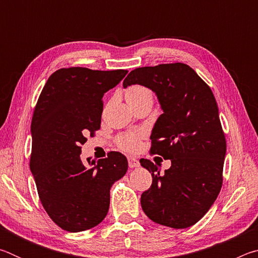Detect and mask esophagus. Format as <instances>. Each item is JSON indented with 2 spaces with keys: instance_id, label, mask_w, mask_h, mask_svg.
I'll return each instance as SVG.
<instances>
[{
  "instance_id": "1",
  "label": "esophagus",
  "mask_w": 258,
  "mask_h": 258,
  "mask_svg": "<svg viewBox=\"0 0 258 258\" xmlns=\"http://www.w3.org/2000/svg\"><path fill=\"white\" fill-rule=\"evenodd\" d=\"M128 166L131 168H135V167H139L140 163L138 159L133 158V157H128Z\"/></svg>"
}]
</instances>
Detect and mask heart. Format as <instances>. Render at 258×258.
I'll return each mask as SVG.
<instances>
[{"label":"heart","instance_id":"b5f03b06","mask_svg":"<svg viewBox=\"0 0 258 258\" xmlns=\"http://www.w3.org/2000/svg\"><path fill=\"white\" fill-rule=\"evenodd\" d=\"M125 98L126 101L131 106V104L143 101V100H151V101H154V93H152L150 89L143 85H133L126 90ZM143 135H145V133L142 131L121 133L117 135L115 142L119 149L127 152H135L139 149L140 141H141Z\"/></svg>","mask_w":258,"mask_h":258}]
</instances>
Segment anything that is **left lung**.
I'll list each match as a JSON object with an SVG mask.
<instances>
[{
    "label": "left lung",
    "instance_id": "1",
    "mask_svg": "<svg viewBox=\"0 0 258 258\" xmlns=\"http://www.w3.org/2000/svg\"><path fill=\"white\" fill-rule=\"evenodd\" d=\"M140 84L157 94L164 113L151 134L150 152L172 166L160 174L149 159L151 186L141 196L146 215L174 229L194 225L208 212L223 183L225 135L211 87L185 63H161L131 72L127 87Z\"/></svg>",
    "mask_w": 258,
    "mask_h": 258
}]
</instances>
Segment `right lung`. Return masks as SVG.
<instances>
[{"mask_svg":"<svg viewBox=\"0 0 258 258\" xmlns=\"http://www.w3.org/2000/svg\"><path fill=\"white\" fill-rule=\"evenodd\" d=\"M127 71L61 68L43 87L32 118L29 167L47 215L61 229L81 232L106 217L110 187L127 171V159L111 151L98 161L81 159L86 135L100 128L103 94Z\"/></svg>","mask_w":258,"mask_h":258,"instance_id":"right-lung-1","label":"right lung"}]
</instances>
